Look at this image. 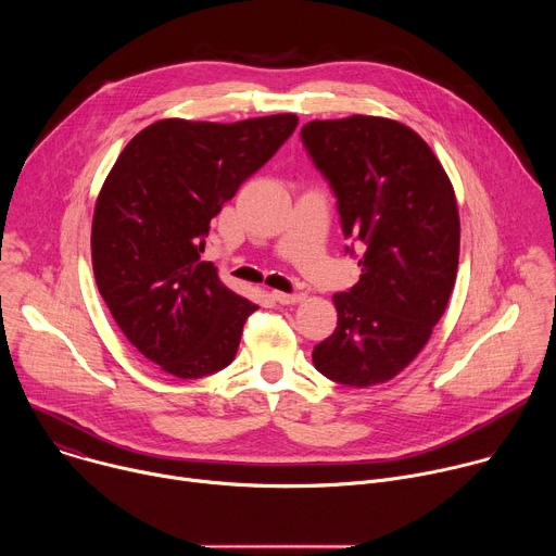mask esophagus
Listing matches in <instances>:
<instances>
[{"label":"esophagus","instance_id":"34e87169","mask_svg":"<svg viewBox=\"0 0 556 556\" xmlns=\"http://www.w3.org/2000/svg\"><path fill=\"white\" fill-rule=\"evenodd\" d=\"M270 299L281 303V305H290V303H296L301 296L299 294H290V292H279V290H273L270 292Z\"/></svg>","mask_w":556,"mask_h":556}]
</instances>
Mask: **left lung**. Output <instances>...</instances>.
<instances>
[{"label": "left lung", "mask_w": 556, "mask_h": 556, "mask_svg": "<svg viewBox=\"0 0 556 556\" xmlns=\"http://www.w3.org/2000/svg\"><path fill=\"white\" fill-rule=\"evenodd\" d=\"M301 140L337 195L343 235L363 244L361 279L334 294L337 330L314 345V367L348 387L387 382L427 345L455 286L453 185L431 147L399 121H312Z\"/></svg>", "instance_id": "obj_1"}]
</instances>
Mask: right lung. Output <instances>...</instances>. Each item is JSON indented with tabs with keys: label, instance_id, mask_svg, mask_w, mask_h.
<instances>
[{
	"label": "right lung",
	"instance_id": "right-lung-1",
	"mask_svg": "<svg viewBox=\"0 0 556 556\" xmlns=\"http://www.w3.org/2000/svg\"><path fill=\"white\" fill-rule=\"evenodd\" d=\"M299 118H165L136 134L112 167L92 219L99 292L127 341L178 378L230 365L260 307L202 262L211 219L290 138Z\"/></svg>",
	"mask_w": 556,
	"mask_h": 556
}]
</instances>
